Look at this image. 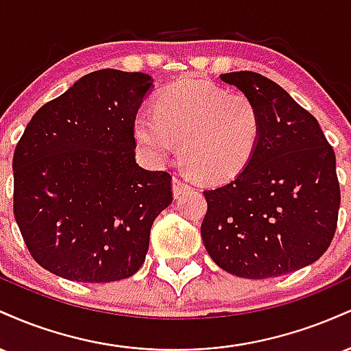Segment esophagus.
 I'll return each instance as SVG.
<instances>
[{
	"instance_id": "obj_1",
	"label": "esophagus",
	"mask_w": 351,
	"mask_h": 351,
	"mask_svg": "<svg viewBox=\"0 0 351 351\" xmlns=\"http://www.w3.org/2000/svg\"><path fill=\"white\" fill-rule=\"evenodd\" d=\"M189 189V184L188 183H184V181H181L180 178H173V195L175 196H180V195H183L184 191H188Z\"/></svg>"
}]
</instances>
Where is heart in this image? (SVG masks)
<instances>
[{
    "label": "heart",
    "instance_id": "heart-1",
    "mask_svg": "<svg viewBox=\"0 0 351 351\" xmlns=\"http://www.w3.org/2000/svg\"><path fill=\"white\" fill-rule=\"evenodd\" d=\"M261 110L249 95L199 79L165 88L155 114L138 112L135 142L148 162L162 163L175 153L203 181H224L247 165L261 136Z\"/></svg>",
    "mask_w": 351,
    "mask_h": 351
}]
</instances>
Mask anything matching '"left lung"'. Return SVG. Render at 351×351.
Returning <instances> with one entry per match:
<instances>
[{
  "label": "left lung",
  "mask_w": 351,
  "mask_h": 351,
  "mask_svg": "<svg viewBox=\"0 0 351 351\" xmlns=\"http://www.w3.org/2000/svg\"><path fill=\"white\" fill-rule=\"evenodd\" d=\"M261 110V136L234 180L204 191L201 237L221 269L269 279L315 263L337 229L335 152L312 114L271 79L251 71L219 75Z\"/></svg>",
  "instance_id": "left-lung-1"
}]
</instances>
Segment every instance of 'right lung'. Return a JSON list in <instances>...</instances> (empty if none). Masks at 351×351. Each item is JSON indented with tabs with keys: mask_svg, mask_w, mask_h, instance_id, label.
<instances>
[{
	"mask_svg": "<svg viewBox=\"0 0 351 351\" xmlns=\"http://www.w3.org/2000/svg\"><path fill=\"white\" fill-rule=\"evenodd\" d=\"M153 79L102 69L44 104L16 145L14 217L31 256L69 280H122L142 267L171 175L135 160L134 122Z\"/></svg>",
	"mask_w": 351,
	"mask_h": 351,
	"instance_id": "right-lung-1",
	"label": "right lung"
}]
</instances>
